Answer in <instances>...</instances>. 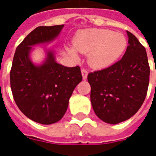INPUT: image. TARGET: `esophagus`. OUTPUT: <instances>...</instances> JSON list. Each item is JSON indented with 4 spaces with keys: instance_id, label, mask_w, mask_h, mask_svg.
Here are the masks:
<instances>
[{
    "instance_id": "34e87169",
    "label": "esophagus",
    "mask_w": 156,
    "mask_h": 156,
    "mask_svg": "<svg viewBox=\"0 0 156 156\" xmlns=\"http://www.w3.org/2000/svg\"><path fill=\"white\" fill-rule=\"evenodd\" d=\"M81 74H82L83 80L87 79V76H88V71H87V70H86V69H82V70H81Z\"/></svg>"
}]
</instances>
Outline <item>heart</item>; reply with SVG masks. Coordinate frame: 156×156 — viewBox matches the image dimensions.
I'll use <instances>...</instances> for the list:
<instances>
[{
    "mask_svg": "<svg viewBox=\"0 0 156 156\" xmlns=\"http://www.w3.org/2000/svg\"><path fill=\"white\" fill-rule=\"evenodd\" d=\"M127 39L124 34L105 29L83 30L73 41L74 47L83 54H89V63L95 69L110 66L120 59L127 47ZM73 57L76 58L75 50L69 49Z\"/></svg>",
    "mask_w": 156,
    "mask_h": 156,
    "instance_id": "b5f03b06",
    "label": "heart"
}]
</instances>
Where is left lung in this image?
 <instances>
[{"label":"left lung","instance_id":"obj_1","mask_svg":"<svg viewBox=\"0 0 156 156\" xmlns=\"http://www.w3.org/2000/svg\"><path fill=\"white\" fill-rule=\"evenodd\" d=\"M121 60L87 76L91 87L90 101L95 115L108 124L120 123L133 116L147 94L150 66L145 48L129 31Z\"/></svg>","mask_w":156,"mask_h":156}]
</instances>
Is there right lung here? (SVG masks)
Wrapping results in <instances>:
<instances>
[{
  "mask_svg": "<svg viewBox=\"0 0 156 156\" xmlns=\"http://www.w3.org/2000/svg\"><path fill=\"white\" fill-rule=\"evenodd\" d=\"M63 27H38L28 34L16 50L10 72L16 105L26 116L42 125L55 123L64 116L74 89L82 80L79 66L58 64L52 51H47L43 64L30 61L33 45L53 41Z\"/></svg>",
  "mask_w": 156,
  "mask_h": 156,
  "instance_id": "add662e5",
  "label": "right lung"
}]
</instances>
